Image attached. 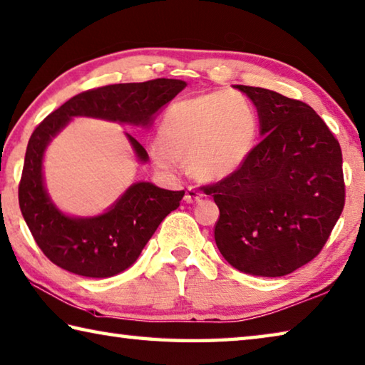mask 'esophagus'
I'll list each match as a JSON object with an SVG mask.
<instances>
[{
    "label": "esophagus",
    "mask_w": 365,
    "mask_h": 365,
    "mask_svg": "<svg viewBox=\"0 0 365 365\" xmlns=\"http://www.w3.org/2000/svg\"><path fill=\"white\" fill-rule=\"evenodd\" d=\"M202 199V192L197 191L196 188L190 187L187 190V192H185V202L187 204H192V202H199Z\"/></svg>",
    "instance_id": "1"
}]
</instances>
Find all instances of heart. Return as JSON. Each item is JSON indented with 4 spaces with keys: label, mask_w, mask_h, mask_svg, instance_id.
<instances>
[{
    "label": "heart",
    "mask_w": 365,
    "mask_h": 365,
    "mask_svg": "<svg viewBox=\"0 0 365 365\" xmlns=\"http://www.w3.org/2000/svg\"><path fill=\"white\" fill-rule=\"evenodd\" d=\"M256 139L253 103L240 91H212L170 106L148 155L164 174L180 173L187 158L190 173L199 180L220 182L245 166Z\"/></svg>",
    "instance_id": "b5f03b06"
}]
</instances>
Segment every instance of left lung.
<instances>
[{
    "label": "left lung",
    "instance_id": "left-lung-1",
    "mask_svg": "<svg viewBox=\"0 0 365 365\" xmlns=\"http://www.w3.org/2000/svg\"><path fill=\"white\" fill-rule=\"evenodd\" d=\"M235 88L258 110L262 140L237 174L207 190L220 209L215 242L240 272L283 277L315 258L344 210L340 144L305 103Z\"/></svg>",
    "mask_w": 365,
    "mask_h": 365
}]
</instances>
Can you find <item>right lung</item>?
<instances>
[{
  "label": "right lung",
  "mask_w": 365,
  "mask_h": 365,
  "mask_svg": "<svg viewBox=\"0 0 365 365\" xmlns=\"http://www.w3.org/2000/svg\"><path fill=\"white\" fill-rule=\"evenodd\" d=\"M187 82L155 78L140 83H115L78 93L50 113L28 142L19 204L36 244L56 266L82 277L107 278L135 262L156 227L180 205L185 191L163 190L135 182L109 209L95 217H73L60 210L44 182V155L50 142L74 117H90L148 130L161 107ZM138 161L145 164V148L125 133Z\"/></svg>",
  "instance_id": "add662e5"
}]
</instances>
